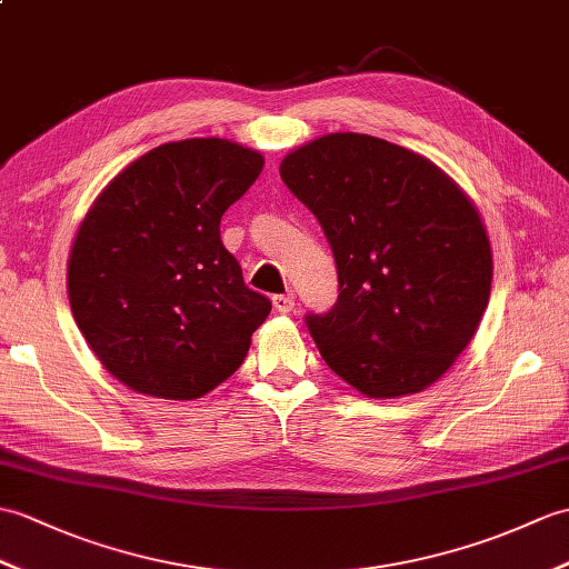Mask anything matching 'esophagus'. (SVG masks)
<instances>
[{
    "mask_svg": "<svg viewBox=\"0 0 569 569\" xmlns=\"http://www.w3.org/2000/svg\"><path fill=\"white\" fill-rule=\"evenodd\" d=\"M273 308H276V312H281V315H288V312H293V308H296V298L293 296H273Z\"/></svg>",
    "mask_w": 569,
    "mask_h": 569,
    "instance_id": "obj_1",
    "label": "esophagus"
}]
</instances>
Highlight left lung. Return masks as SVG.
<instances>
[{"instance_id": "obj_1", "label": "left lung", "mask_w": 569, "mask_h": 569, "mask_svg": "<svg viewBox=\"0 0 569 569\" xmlns=\"http://www.w3.org/2000/svg\"><path fill=\"white\" fill-rule=\"evenodd\" d=\"M320 222L339 298L308 315L325 363L366 398L433 386L480 327L492 247L470 196L427 157L363 133H329L281 160Z\"/></svg>"}]
</instances>
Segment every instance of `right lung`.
Wrapping results in <instances>:
<instances>
[{
    "mask_svg": "<svg viewBox=\"0 0 569 569\" xmlns=\"http://www.w3.org/2000/svg\"><path fill=\"white\" fill-rule=\"evenodd\" d=\"M261 169L263 154L232 140L164 142L89 206L68 259L70 308L126 388L196 400L242 366L271 302L244 286L220 218Z\"/></svg>",
    "mask_w": 569,
    "mask_h": 569,
    "instance_id": "add662e5",
    "label": "right lung"
}]
</instances>
